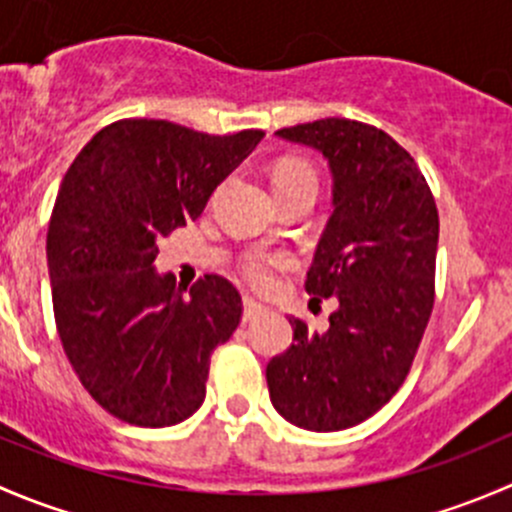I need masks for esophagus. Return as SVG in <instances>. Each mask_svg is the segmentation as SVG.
Returning a JSON list of instances; mask_svg holds the SVG:
<instances>
[{"label": "esophagus", "instance_id": "esophagus-1", "mask_svg": "<svg viewBox=\"0 0 512 512\" xmlns=\"http://www.w3.org/2000/svg\"><path fill=\"white\" fill-rule=\"evenodd\" d=\"M262 314H265V307H262L260 302H255L252 297L242 299V319H245V322H255Z\"/></svg>", "mask_w": 512, "mask_h": 512}]
</instances>
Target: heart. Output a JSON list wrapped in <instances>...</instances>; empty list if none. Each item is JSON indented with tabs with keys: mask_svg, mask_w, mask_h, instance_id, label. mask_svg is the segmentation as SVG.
<instances>
[{
	"mask_svg": "<svg viewBox=\"0 0 512 512\" xmlns=\"http://www.w3.org/2000/svg\"><path fill=\"white\" fill-rule=\"evenodd\" d=\"M275 190H289V188H299V185H309V188L317 190V170L302 158H285L277 163L275 175ZM289 267V257L280 255V252H247L242 257V275L257 287H270L275 282L277 272L287 270Z\"/></svg>",
	"mask_w": 512,
	"mask_h": 512,
	"instance_id": "heart-1",
	"label": "heart"
}]
</instances>
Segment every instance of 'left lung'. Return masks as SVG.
<instances>
[{"label":"left lung","instance_id":"1","mask_svg":"<svg viewBox=\"0 0 512 512\" xmlns=\"http://www.w3.org/2000/svg\"><path fill=\"white\" fill-rule=\"evenodd\" d=\"M277 136L329 160L334 213L304 289L339 307L327 332L289 319L294 344L267 364V386L289 423L342 431L389 404L414 364L436 297V200L409 151L369 123L322 118Z\"/></svg>","mask_w":512,"mask_h":512}]
</instances>
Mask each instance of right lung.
Listing matches in <instances>:
<instances>
[{
  "mask_svg": "<svg viewBox=\"0 0 512 512\" xmlns=\"http://www.w3.org/2000/svg\"><path fill=\"white\" fill-rule=\"evenodd\" d=\"M265 133L210 136L156 118L101 128L61 180L46 235L64 352L98 406L133 426L185 421L205 401L210 354L242 297L225 277L158 275V240L200 218Z\"/></svg>",
  "mask_w": 512,
  "mask_h": 512,
  "instance_id": "add662e5",
  "label": "right lung"
}]
</instances>
